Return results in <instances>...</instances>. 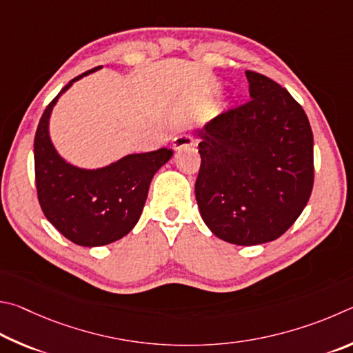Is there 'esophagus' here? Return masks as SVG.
<instances>
[{"label": "esophagus", "mask_w": 353, "mask_h": 353, "mask_svg": "<svg viewBox=\"0 0 353 353\" xmlns=\"http://www.w3.org/2000/svg\"><path fill=\"white\" fill-rule=\"evenodd\" d=\"M194 144H195L194 138L188 133H180L178 136H175V138H173V141H172V145H173V148H175V150H180V148H183V147H190Z\"/></svg>", "instance_id": "34e87169"}]
</instances>
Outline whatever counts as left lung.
<instances>
[{"label": "left lung", "instance_id": "left-lung-1", "mask_svg": "<svg viewBox=\"0 0 353 353\" xmlns=\"http://www.w3.org/2000/svg\"><path fill=\"white\" fill-rule=\"evenodd\" d=\"M251 101L200 128L195 199L214 236L273 242L304 211L313 188V133L305 111L274 80L246 71Z\"/></svg>", "mask_w": 353, "mask_h": 353}]
</instances>
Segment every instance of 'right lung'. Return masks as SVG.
Here are the masks:
<instances>
[{
    "label": "right lung",
    "instance_id": "1",
    "mask_svg": "<svg viewBox=\"0 0 353 353\" xmlns=\"http://www.w3.org/2000/svg\"><path fill=\"white\" fill-rule=\"evenodd\" d=\"M102 66L80 74L48 105L34 139L37 194L41 211L55 230L80 246H102L133 230L144 209L152 178L172 158V148L125 154L97 169L74 165L57 152L49 121L61 94L74 82Z\"/></svg>",
    "mask_w": 353,
    "mask_h": 353
}]
</instances>
